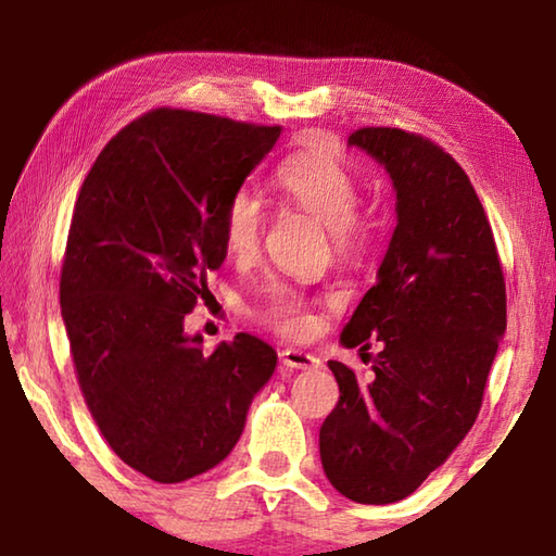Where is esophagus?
<instances>
[{"instance_id": "34e87169", "label": "esophagus", "mask_w": 556, "mask_h": 556, "mask_svg": "<svg viewBox=\"0 0 556 556\" xmlns=\"http://www.w3.org/2000/svg\"><path fill=\"white\" fill-rule=\"evenodd\" d=\"M279 357H281V365H285V368H296V370H312L321 365V361H318L316 355L299 351V348H285V351L279 353Z\"/></svg>"}]
</instances>
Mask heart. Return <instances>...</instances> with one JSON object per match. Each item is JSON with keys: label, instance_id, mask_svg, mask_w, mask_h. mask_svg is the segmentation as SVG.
Wrapping results in <instances>:
<instances>
[{"label": "heart", "instance_id": "obj_1", "mask_svg": "<svg viewBox=\"0 0 556 556\" xmlns=\"http://www.w3.org/2000/svg\"><path fill=\"white\" fill-rule=\"evenodd\" d=\"M275 184L281 195L328 228L333 255L355 262L372 250L380 223L370 208L357 203V176L336 149L316 139L289 154L277 166ZM265 230V208L255 193L235 191L223 211L225 244L235 257H250ZM255 316L271 331L299 338L308 331L306 301L289 287H271L255 308Z\"/></svg>", "mask_w": 556, "mask_h": 556}]
</instances>
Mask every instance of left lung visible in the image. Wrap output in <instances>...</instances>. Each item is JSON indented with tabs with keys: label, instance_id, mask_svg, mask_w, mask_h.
Listing matches in <instances>:
<instances>
[{
	"label": "left lung",
	"instance_id": "1",
	"mask_svg": "<svg viewBox=\"0 0 556 556\" xmlns=\"http://www.w3.org/2000/svg\"><path fill=\"white\" fill-rule=\"evenodd\" d=\"M348 144L388 168L397 228L341 333L345 348L380 341L382 351L365 382L328 361L341 397L318 448L338 493L388 505L417 491L473 427L505 331V277L491 223L454 156L400 127H361Z\"/></svg>",
	"mask_w": 556,
	"mask_h": 556
}]
</instances>
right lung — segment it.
<instances>
[{"instance_id":"obj_1","label":"right lung","mask_w":556,"mask_h":556,"mask_svg":"<svg viewBox=\"0 0 556 556\" xmlns=\"http://www.w3.org/2000/svg\"><path fill=\"white\" fill-rule=\"evenodd\" d=\"M281 127L156 108L102 149L73 208L61 314L83 400L110 448L156 483L218 466L277 365L250 333L211 355L184 318L228 252L223 211Z\"/></svg>"}]
</instances>
